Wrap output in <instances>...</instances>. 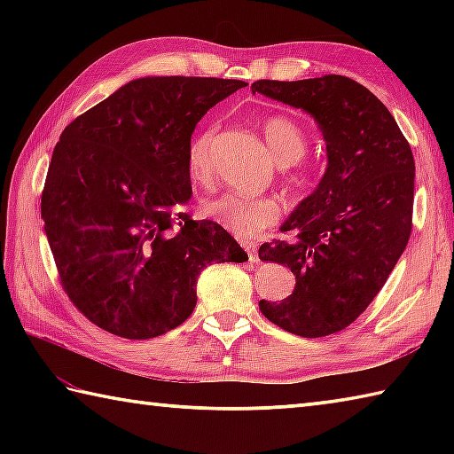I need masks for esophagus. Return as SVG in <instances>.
<instances>
[{
  "instance_id": "34e87169",
  "label": "esophagus",
  "mask_w": 454,
  "mask_h": 454,
  "mask_svg": "<svg viewBox=\"0 0 454 454\" xmlns=\"http://www.w3.org/2000/svg\"><path fill=\"white\" fill-rule=\"evenodd\" d=\"M246 252H247L249 262H252V263H257V262H259V255H257V246H254V244H246Z\"/></svg>"
}]
</instances>
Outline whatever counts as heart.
I'll return each instance as SVG.
<instances>
[{
	"mask_svg": "<svg viewBox=\"0 0 454 454\" xmlns=\"http://www.w3.org/2000/svg\"><path fill=\"white\" fill-rule=\"evenodd\" d=\"M263 134L281 166H291L304 156L306 138L293 121L285 117L267 119L263 122ZM212 138H215V130L202 129L189 144L187 168L191 179L197 183H208L212 177ZM202 210L228 234L239 239L259 236L267 226L275 224L281 215V208L273 199L238 195V192H224V195L208 199Z\"/></svg>",
	"mask_w": 454,
	"mask_h": 454,
	"instance_id": "heart-1",
	"label": "heart"
}]
</instances>
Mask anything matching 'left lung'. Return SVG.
I'll list each match as a JSON object with an SVG mask.
<instances>
[{
  "label": "left lung",
  "mask_w": 454,
  "mask_h": 454,
  "mask_svg": "<svg viewBox=\"0 0 454 454\" xmlns=\"http://www.w3.org/2000/svg\"><path fill=\"white\" fill-rule=\"evenodd\" d=\"M254 93L302 109L322 130L327 168L281 230L293 242L259 247L288 265L296 285L281 302L259 301L269 322L301 337L345 330L380 293L408 246L416 163L384 103L345 75L252 83Z\"/></svg>",
  "instance_id": "obj_1"
}]
</instances>
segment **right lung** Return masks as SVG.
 <instances>
[{
    "label": "right lung",
    "instance_id": "right-lung-1",
    "mask_svg": "<svg viewBox=\"0 0 454 454\" xmlns=\"http://www.w3.org/2000/svg\"><path fill=\"white\" fill-rule=\"evenodd\" d=\"M246 85L148 75L60 134L43 191L44 232L66 294L105 332L127 340L166 333L195 310L202 269L247 262L220 224L183 212L192 197L191 134Z\"/></svg>",
    "mask_w": 454,
    "mask_h": 454
}]
</instances>
